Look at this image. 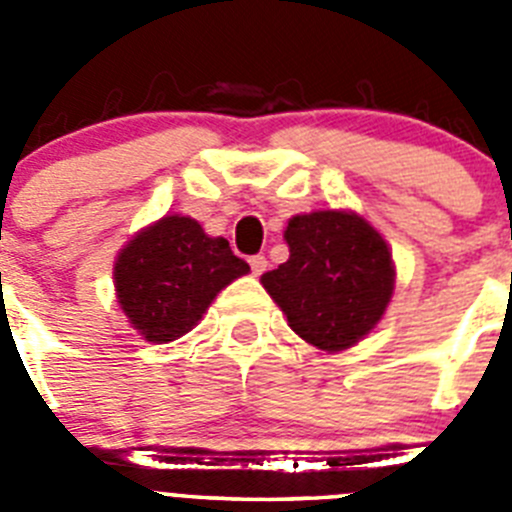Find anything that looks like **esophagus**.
I'll list each match as a JSON object with an SVG mask.
<instances>
[{"label":"esophagus","mask_w":512,"mask_h":512,"mask_svg":"<svg viewBox=\"0 0 512 512\" xmlns=\"http://www.w3.org/2000/svg\"><path fill=\"white\" fill-rule=\"evenodd\" d=\"M248 264H251V271L256 274V277H261L266 271V266H269V261H266V256H251L248 259Z\"/></svg>","instance_id":"1"}]
</instances>
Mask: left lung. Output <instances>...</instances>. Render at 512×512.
<instances>
[{
    "instance_id": "8db88e82",
    "label": "left lung",
    "mask_w": 512,
    "mask_h": 512,
    "mask_svg": "<svg viewBox=\"0 0 512 512\" xmlns=\"http://www.w3.org/2000/svg\"><path fill=\"white\" fill-rule=\"evenodd\" d=\"M289 259L261 274V284L289 328L325 354L364 341L395 295V261L387 241L354 210H315L289 217Z\"/></svg>"
}]
</instances>
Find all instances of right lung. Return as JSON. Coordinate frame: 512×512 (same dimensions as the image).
<instances>
[{"label": "right lung", "instance_id": "obj_1", "mask_svg": "<svg viewBox=\"0 0 512 512\" xmlns=\"http://www.w3.org/2000/svg\"><path fill=\"white\" fill-rule=\"evenodd\" d=\"M248 271L228 241L207 235L194 217L164 215L120 248L112 279L130 328L148 343H169L200 323L212 300Z\"/></svg>", "mask_w": 512, "mask_h": 512}]
</instances>
